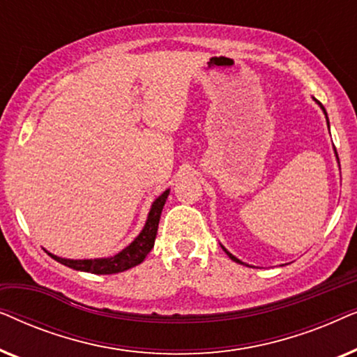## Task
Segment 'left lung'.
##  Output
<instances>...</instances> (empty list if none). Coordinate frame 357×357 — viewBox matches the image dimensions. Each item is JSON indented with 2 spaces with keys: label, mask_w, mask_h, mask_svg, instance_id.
Returning <instances> with one entry per match:
<instances>
[{
  "label": "left lung",
  "mask_w": 357,
  "mask_h": 357,
  "mask_svg": "<svg viewBox=\"0 0 357 357\" xmlns=\"http://www.w3.org/2000/svg\"><path fill=\"white\" fill-rule=\"evenodd\" d=\"M315 102H317V104H319L320 107H321V110H324V114H325V116H326V110L324 109V105H321L320 104V102L319 100H317V99H314ZM326 123H328V116H326ZM328 128H330V123H328ZM335 153H336V149H335ZM336 159H338V154H336ZM224 248V247H222ZM224 252H226L227 253V255H229V258H231V260H234V261H237V263H241V265H245V263H243V261H241V260H238V258L237 257H234L232 255V253H229L227 250H226V248H224Z\"/></svg>",
  "instance_id": "left-lung-1"
}]
</instances>
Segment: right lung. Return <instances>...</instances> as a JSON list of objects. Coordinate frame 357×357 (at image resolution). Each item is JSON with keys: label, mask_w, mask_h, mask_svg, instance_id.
<instances>
[{"label": "right lung", "mask_w": 357, "mask_h": 357, "mask_svg": "<svg viewBox=\"0 0 357 357\" xmlns=\"http://www.w3.org/2000/svg\"><path fill=\"white\" fill-rule=\"evenodd\" d=\"M169 197V190L154 199V203L151 204L148 219L143 231L139 232V236L130 243L128 247H125L123 250L116 253L114 257L107 258H91V260H70V258H61L53 255L48 252L53 260H56L61 265L77 271H86V273H94V275H114V273H121L130 270L136 265H139L144 260L146 255L151 252V248L154 247L155 236H158V227H159V219L162 208L165 204V199Z\"/></svg>", "instance_id": "add662e5"}]
</instances>
